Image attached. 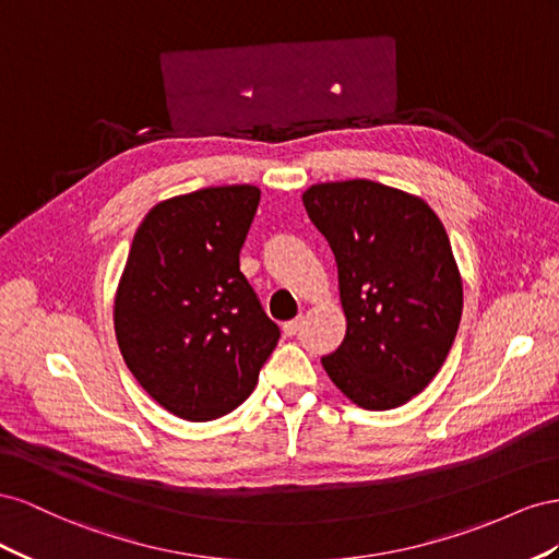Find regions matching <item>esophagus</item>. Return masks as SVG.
<instances>
[{"label": "esophagus", "mask_w": 559, "mask_h": 559, "mask_svg": "<svg viewBox=\"0 0 559 559\" xmlns=\"http://www.w3.org/2000/svg\"><path fill=\"white\" fill-rule=\"evenodd\" d=\"M299 325H301L299 318H295V321L283 323V334H285V337H293V334L299 330Z\"/></svg>", "instance_id": "obj_1"}]
</instances>
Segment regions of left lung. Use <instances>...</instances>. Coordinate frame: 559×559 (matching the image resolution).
<instances>
[{
	"label": "left lung",
	"instance_id": "left-lung-1",
	"mask_svg": "<svg viewBox=\"0 0 559 559\" xmlns=\"http://www.w3.org/2000/svg\"><path fill=\"white\" fill-rule=\"evenodd\" d=\"M305 209L334 252L344 342L321 358L332 384L365 409L421 393L448 358L464 281L436 211L372 180L311 185Z\"/></svg>",
	"mask_w": 559,
	"mask_h": 559
}]
</instances>
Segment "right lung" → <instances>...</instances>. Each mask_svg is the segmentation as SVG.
<instances>
[{"label": "right lung", "mask_w": 559, "mask_h": 559, "mask_svg": "<svg viewBox=\"0 0 559 559\" xmlns=\"http://www.w3.org/2000/svg\"><path fill=\"white\" fill-rule=\"evenodd\" d=\"M258 205L254 185L158 201L121 271L115 334L123 362L185 421H213L241 405L281 337L238 269Z\"/></svg>", "instance_id": "right-lung-1"}]
</instances>
